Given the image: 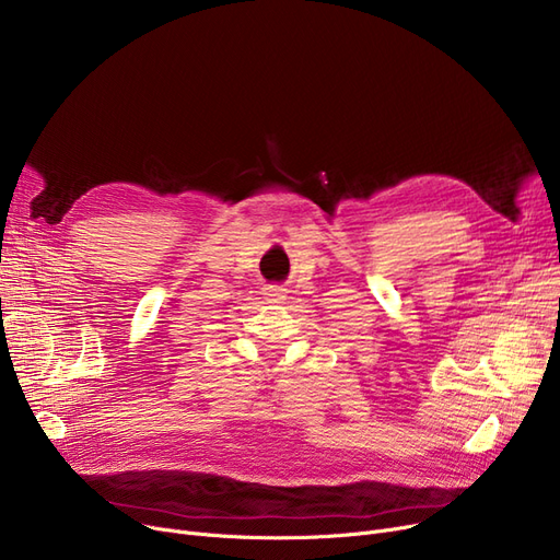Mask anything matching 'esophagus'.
Returning <instances> with one entry per match:
<instances>
[{"instance_id":"1","label":"esophagus","mask_w":560,"mask_h":560,"mask_svg":"<svg viewBox=\"0 0 560 560\" xmlns=\"http://www.w3.org/2000/svg\"><path fill=\"white\" fill-rule=\"evenodd\" d=\"M268 298H272V300H281V298H283V292H281L279 288H272V290L268 292Z\"/></svg>"}]
</instances>
